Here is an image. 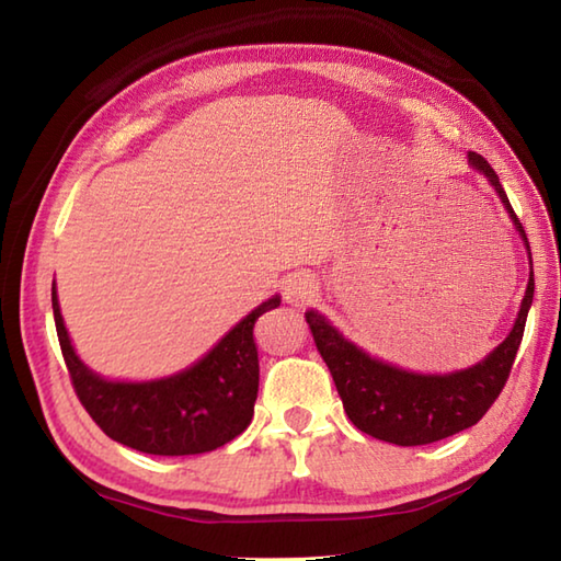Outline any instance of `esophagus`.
Here are the masks:
<instances>
[{"label":"esophagus","instance_id":"obj_1","mask_svg":"<svg viewBox=\"0 0 561 561\" xmlns=\"http://www.w3.org/2000/svg\"><path fill=\"white\" fill-rule=\"evenodd\" d=\"M317 291H319V284L314 279V274L309 272H294L282 282L284 301L291 304V307H304V304L317 297Z\"/></svg>","mask_w":561,"mask_h":561}]
</instances>
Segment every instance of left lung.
Wrapping results in <instances>:
<instances>
[{
    "label": "left lung",
    "mask_w": 561,
    "mask_h": 561,
    "mask_svg": "<svg viewBox=\"0 0 561 561\" xmlns=\"http://www.w3.org/2000/svg\"><path fill=\"white\" fill-rule=\"evenodd\" d=\"M468 160L497 190L502 205L529 252L525 227L512 210L497 173L478 153H470ZM531 297H535V274H529L525 299L507 339L480 364L445 376L403 371V368L371 358L366 351L341 336L319 311H307V324L321 358L327 360L334 376L348 421L358 431L393 445H428L470 428L497 401L515 364L522 334H525Z\"/></svg>",
    "instance_id": "1"
}]
</instances>
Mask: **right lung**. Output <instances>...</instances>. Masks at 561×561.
Segmentation results:
<instances>
[{"label": "right lung", "mask_w": 561, "mask_h": 561, "mask_svg": "<svg viewBox=\"0 0 561 561\" xmlns=\"http://www.w3.org/2000/svg\"><path fill=\"white\" fill-rule=\"evenodd\" d=\"M279 301L272 297L260 304L185 371L160 381L123 383L106 381L81 364L66 334L56 284L51 287L56 334L81 405L111 440L148 455L210 453L250 425L260 388L254 324Z\"/></svg>", "instance_id": "right-lung-1"}]
</instances>
